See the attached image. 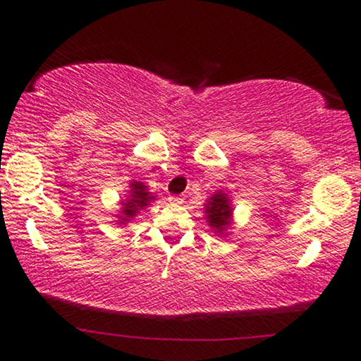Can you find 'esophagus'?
<instances>
[{
    "instance_id": "obj_1",
    "label": "esophagus",
    "mask_w": 361,
    "mask_h": 361,
    "mask_svg": "<svg viewBox=\"0 0 361 361\" xmlns=\"http://www.w3.org/2000/svg\"><path fill=\"white\" fill-rule=\"evenodd\" d=\"M168 200L169 204H183V197H180V195H169Z\"/></svg>"
}]
</instances>
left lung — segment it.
Wrapping results in <instances>:
<instances>
[{
	"mask_svg": "<svg viewBox=\"0 0 361 361\" xmlns=\"http://www.w3.org/2000/svg\"><path fill=\"white\" fill-rule=\"evenodd\" d=\"M205 217L209 226L215 233L224 234L231 227L233 221V207H231L229 195L215 192L205 204Z\"/></svg>",
	"mask_w": 361,
	"mask_h": 361,
	"instance_id": "1",
	"label": "left lung"
}]
</instances>
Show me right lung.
Masks as SVG:
<instances>
[{"label":"right lung","mask_w":361,"mask_h":361,"mask_svg":"<svg viewBox=\"0 0 361 361\" xmlns=\"http://www.w3.org/2000/svg\"><path fill=\"white\" fill-rule=\"evenodd\" d=\"M130 195L127 197V200L122 202V209H120L118 215V224H128L132 219L137 215L140 210L146 209L151 202L156 200V197L151 192H147V186L140 181H132L130 183Z\"/></svg>","instance_id":"obj_1"}]
</instances>
